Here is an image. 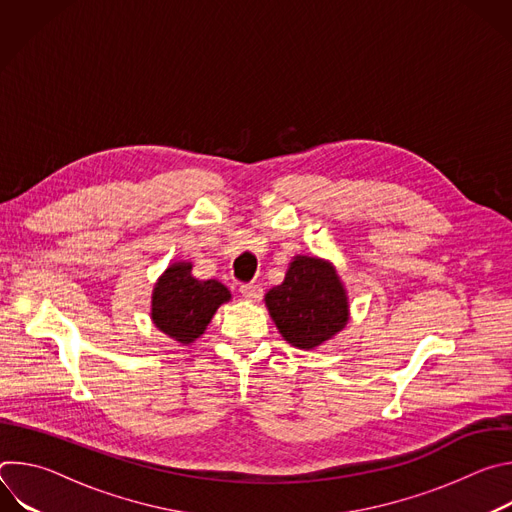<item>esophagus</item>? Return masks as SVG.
<instances>
[{
	"label": "esophagus",
	"instance_id": "esophagus-1",
	"mask_svg": "<svg viewBox=\"0 0 512 512\" xmlns=\"http://www.w3.org/2000/svg\"><path fill=\"white\" fill-rule=\"evenodd\" d=\"M239 291H241V296H243L245 300H251V302H259L261 296H263V287H259V285H255V283H243V285L239 287Z\"/></svg>",
	"mask_w": 512,
	"mask_h": 512
}]
</instances>
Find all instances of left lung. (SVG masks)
Segmentation results:
<instances>
[{
    "instance_id": "left-lung-1",
    "label": "left lung",
    "mask_w": 512,
    "mask_h": 512,
    "mask_svg": "<svg viewBox=\"0 0 512 512\" xmlns=\"http://www.w3.org/2000/svg\"><path fill=\"white\" fill-rule=\"evenodd\" d=\"M269 314L281 336L298 348H316L348 322L344 287L326 261L296 257L281 285L265 296Z\"/></svg>"
}]
</instances>
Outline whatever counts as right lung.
<instances>
[{"instance_id":"right-lung-1","label":"right lung","mask_w":512,"mask_h":512,"mask_svg":"<svg viewBox=\"0 0 512 512\" xmlns=\"http://www.w3.org/2000/svg\"><path fill=\"white\" fill-rule=\"evenodd\" d=\"M231 300V291L216 279L192 277L190 263H174L154 287L152 318L170 338L190 344L204 334L216 308Z\"/></svg>"}]
</instances>
